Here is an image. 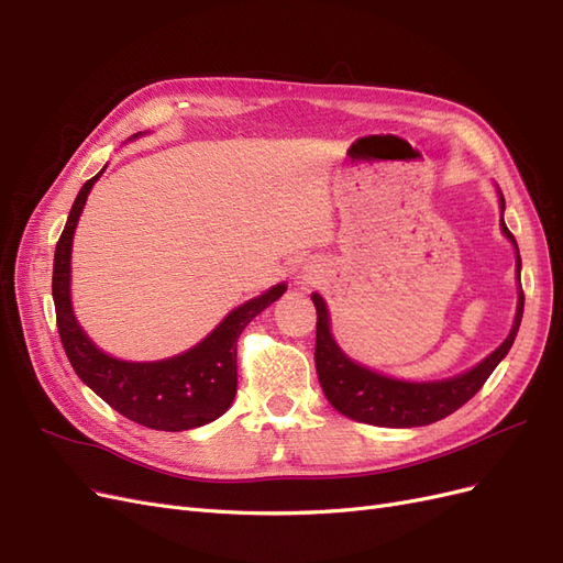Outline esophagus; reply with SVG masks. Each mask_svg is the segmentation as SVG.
Here are the masks:
<instances>
[{
    "mask_svg": "<svg viewBox=\"0 0 563 563\" xmlns=\"http://www.w3.org/2000/svg\"><path fill=\"white\" fill-rule=\"evenodd\" d=\"M314 279H319V265L314 261H300L294 267V282L300 286L314 284Z\"/></svg>",
    "mask_w": 563,
    "mask_h": 563,
    "instance_id": "obj_1",
    "label": "esophagus"
}]
</instances>
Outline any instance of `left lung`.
Masks as SVG:
<instances>
[{
	"label": "left lung",
	"instance_id": "1",
	"mask_svg": "<svg viewBox=\"0 0 563 563\" xmlns=\"http://www.w3.org/2000/svg\"><path fill=\"white\" fill-rule=\"evenodd\" d=\"M500 203V230L505 240L515 246L517 253V314L507 338L493 350L486 360L476 366L457 373V376L444 380H401L385 376L380 371H373L360 362H354L335 343L331 333V314L327 300L319 294H312V302L317 308V345H314V366L319 385L327 395L329 404L338 413H343L356 422L376 424V428H422V424L437 422L451 416L460 406L467 404L476 391L482 389L486 378L496 366L505 360L509 347H512L519 323L523 317V291H521V258L519 246L512 232L505 225V197L498 187Z\"/></svg>",
	"mask_w": 563,
	"mask_h": 563
}]
</instances>
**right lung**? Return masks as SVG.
Returning a JSON list of instances; mask_svg holds the SVG:
<instances>
[{"instance_id": "1", "label": "right lung", "mask_w": 563, "mask_h": 563, "mask_svg": "<svg viewBox=\"0 0 563 563\" xmlns=\"http://www.w3.org/2000/svg\"><path fill=\"white\" fill-rule=\"evenodd\" d=\"M131 135L129 141L141 139ZM106 172V168H103ZM100 172L81 185L67 216L54 255V302L63 350L81 383L110 404L117 413L150 430L183 432L223 416L236 395V338L272 302L284 296L286 284L269 286L240 308L190 350L157 362H126L100 350L81 329L73 310V240L84 203Z\"/></svg>"}]
</instances>
